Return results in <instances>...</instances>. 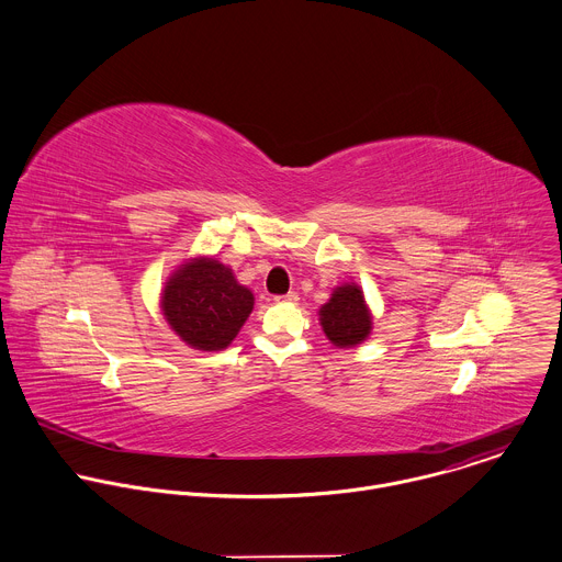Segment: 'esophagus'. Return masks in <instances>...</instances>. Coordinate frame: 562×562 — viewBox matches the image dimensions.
Listing matches in <instances>:
<instances>
[{
    "mask_svg": "<svg viewBox=\"0 0 562 562\" xmlns=\"http://www.w3.org/2000/svg\"><path fill=\"white\" fill-rule=\"evenodd\" d=\"M297 300H300V297H297L295 291H289L286 295H276V302H278V304H297Z\"/></svg>",
    "mask_w": 562,
    "mask_h": 562,
    "instance_id": "34e87169",
    "label": "esophagus"
}]
</instances>
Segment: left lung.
<instances>
[{
    "label": "left lung",
    "mask_w": 562,
    "mask_h": 562,
    "mask_svg": "<svg viewBox=\"0 0 562 562\" xmlns=\"http://www.w3.org/2000/svg\"><path fill=\"white\" fill-rule=\"evenodd\" d=\"M322 328L326 337L339 346H357L361 344L372 328L370 313L363 302V293L355 284H344L339 286L330 302L322 306Z\"/></svg>",
    "instance_id": "obj_1"
}]
</instances>
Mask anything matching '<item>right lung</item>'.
<instances>
[{"mask_svg": "<svg viewBox=\"0 0 562 562\" xmlns=\"http://www.w3.org/2000/svg\"><path fill=\"white\" fill-rule=\"evenodd\" d=\"M164 315L192 348L221 350L232 344L254 308L249 289L225 265L201 258L183 265L164 289Z\"/></svg>", "mask_w": 562, "mask_h": 562, "instance_id": "obj_1", "label": "right lung"}]
</instances>
